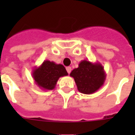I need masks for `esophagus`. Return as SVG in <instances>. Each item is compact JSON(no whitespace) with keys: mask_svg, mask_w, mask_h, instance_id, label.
Returning a JSON list of instances; mask_svg holds the SVG:
<instances>
[{"mask_svg":"<svg viewBox=\"0 0 135 135\" xmlns=\"http://www.w3.org/2000/svg\"><path fill=\"white\" fill-rule=\"evenodd\" d=\"M66 69L67 71L68 74H70L71 71V67H70V66H67V67L66 68Z\"/></svg>","mask_w":135,"mask_h":135,"instance_id":"obj_1","label":"esophagus"}]
</instances>
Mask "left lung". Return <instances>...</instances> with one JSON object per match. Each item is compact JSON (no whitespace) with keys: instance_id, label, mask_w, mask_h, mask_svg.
Listing matches in <instances>:
<instances>
[{"instance_id":"1","label":"left lung","mask_w":135,"mask_h":135,"mask_svg":"<svg viewBox=\"0 0 135 135\" xmlns=\"http://www.w3.org/2000/svg\"><path fill=\"white\" fill-rule=\"evenodd\" d=\"M70 76L74 78L79 92L90 94L97 92L102 86L107 75L100 63H92L85 59L79 63L78 68L71 72Z\"/></svg>"}]
</instances>
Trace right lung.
Wrapping results in <instances>:
<instances>
[{
  "label": "right lung",
  "mask_w": 135,
  "mask_h": 135,
  "mask_svg": "<svg viewBox=\"0 0 135 135\" xmlns=\"http://www.w3.org/2000/svg\"><path fill=\"white\" fill-rule=\"evenodd\" d=\"M68 73L62 64L45 60L38 67H35L32 76L35 83L44 90L55 89L60 77L67 76Z\"/></svg>",
  "instance_id": "obj_1"
}]
</instances>
